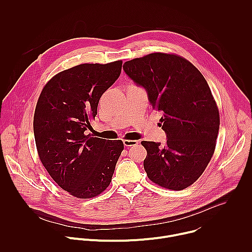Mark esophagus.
<instances>
[{
    "instance_id": "34e87169",
    "label": "esophagus",
    "mask_w": 252,
    "mask_h": 252,
    "mask_svg": "<svg viewBox=\"0 0 252 252\" xmlns=\"http://www.w3.org/2000/svg\"><path fill=\"white\" fill-rule=\"evenodd\" d=\"M138 140H131V139H125L124 140V145L126 146V147H127V148H129V147H134V146H136V145H138Z\"/></svg>"
}]
</instances>
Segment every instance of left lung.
<instances>
[{
    "instance_id": "obj_1",
    "label": "left lung",
    "mask_w": 252,
    "mask_h": 252,
    "mask_svg": "<svg viewBox=\"0 0 252 252\" xmlns=\"http://www.w3.org/2000/svg\"><path fill=\"white\" fill-rule=\"evenodd\" d=\"M123 67L162 114L166 142L141 141L149 178L164 189H187L210 161L220 129L219 109L205 79L188 60L163 53L133 59Z\"/></svg>"
}]
</instances>
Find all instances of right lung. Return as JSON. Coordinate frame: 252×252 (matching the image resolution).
<instances>
[{"label": "right lung", "instance_id": "right-lung-1", "mask_svg": "<svg viewBox=\"0 0 252 252\" xmlns=\"http://www.w3.org/2000/svg\"><path fill=\"white\" fill-rule=\"evenodd\" d=\"M122 64L83 63L61 71L45 86L35 106L33 134L40 159L58 186L75 197H94L109 187L124 150L122 140L86 132Z\"/></svg>", "mask_w": 252, "mask_h": 252}]
</instances>
